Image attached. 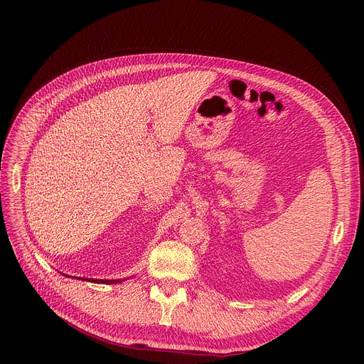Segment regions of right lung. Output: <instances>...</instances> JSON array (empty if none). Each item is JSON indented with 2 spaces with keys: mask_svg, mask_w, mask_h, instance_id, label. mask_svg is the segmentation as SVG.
Wrapping results in <instances>:
<instances>
[{
  "mask_svg": "<svg viewBox=\"0 0 364 364\" xmlns=\"http://www.w3.org/2000/svg\"><path fill=\"white\" fill-rule=\"evenodd\" d=\"M84 280H87V279H84ZM90 282H94V283H107V284H112V283H119L121 280L118 279V280H94V279H90Z\"/></svg>",
  "mask_w": 364,
  "mask_h": 364,
  "instance_id": "right-lung-1",
  "label": "right lung"
}]
</instances>
